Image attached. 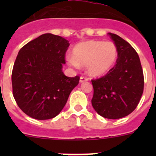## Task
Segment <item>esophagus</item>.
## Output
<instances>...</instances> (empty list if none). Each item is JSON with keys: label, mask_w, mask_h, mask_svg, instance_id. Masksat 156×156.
<instances>
[{"label": "esophagus", "mask_w": 156, "mask_h": 156, "mask_svg": "<svg viewBox=\"0 0 156 156\" xmlns=\"http://www.w3.org/2000/svg\"><path fill=\"white\" fill-rule=\"evenodd\" d=\"M88 80H89V78H87V77H86V76H81L80 79V83H83V82H85V81H87Z\"/></svg>", "instance_id": "obj_1"}]
</instances>
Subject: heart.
Listing matches in <instances>:
<instances>
[{"instance_id": "1", "label": "heart", "mask_w": 156, "mask_h": 156, "mask_svg": "<svg viewBox=\"0 0 156 156\" xmlns=\"http://www.w3.org/2000/svg\"><path fill=\"white\" fill-rule=\"evenodd\" d=\"M68 62L73 67L87 66L90 75L98 76L106 73L115 65L118 51L111 41H89L81 42L73 49Z\"/></svg>"}]
</instances>
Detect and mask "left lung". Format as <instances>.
<instances>
[{
  "instance_id": "obj_1",
  "label": "left lung",
  "mask_w": 156,
  "mask_h": 156,
  "mask_svg": "<svg viewBox=\"0 0 156 156\" xmlns=\"http://www.w3.org/2000/svg\"><path fill=\"white\" fill-rule=\"evenodd\" d=\"M118 51L115 65L107 74L91 80V103L98 113L107 119H120L130 114L144 90V74L133 47L116 34L108 33Z\"/></svg>"
}]
</instances>
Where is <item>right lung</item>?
<instances>
[{
	"mask_svg": "<svg viewBox=\"0 0 156 156\" xmlns=\"http://www.w3.org/2000/svg\"><path fill=\"white\" fill-rule=\"evenodd\" d=\"M69 41L60 36L45 34L20 49L12 73L14 98L20 109L40 120L60 113L79 76L63 73Z\"/></svg>",
	"mask_w": 156,
	"mask_h": 156,
	"instance_id": "obj_1",
	"label": "right lung"
}]
</instances>
